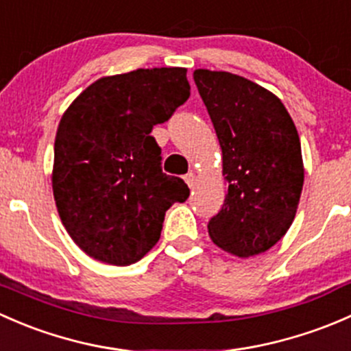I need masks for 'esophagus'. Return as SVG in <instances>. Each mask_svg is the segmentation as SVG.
Wrapping results in <instances>:
<instances>
[{
	"label": "esophagus",
	"mask_w": 351,
	"mask_h": 351,
	"mask_svg": "<svg viewBox=\"0 0 351 351\" xmlns=\"http://www.w3.org/2000/svg\"><path fill=\"white\" fill-rule=\"evenodd\" d=\"M184 180H186V184L191 187V189H194V186H196L197 177H196V174H194V172H189V174L184 176Z\"/></svg>",
	"instance_id": "esophagus-1"
}]
</instances>
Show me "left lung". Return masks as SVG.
<instances>
[{
  "label": "left lung",
  "instance_id": "1",
  "mask_svg": "<svg viewBox=\"0 0 351 351\" xmlns=\"http://www.w3.org/2000/svg\"><path fill=\"white\" fill-rule=\"evenodd\" d=\"M194 82L218 135L228 186L209 237L240 258L263 254L298 211L304 184L298 130L279 97L241 75L196 69Z\"/></svg>",
  "mask_w": 351,
  "mask_h": 351
}]
</instances>
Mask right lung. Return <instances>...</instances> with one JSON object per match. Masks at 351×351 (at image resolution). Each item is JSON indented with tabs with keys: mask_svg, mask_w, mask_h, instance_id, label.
<instances>
[{
	"mask_svg": "<svg viewBox=\"0 0 351 351\" xmlns=\"http://www.w3.org/2000/svg\"><path fill=\"white\" fill-rule=\"evenodd\" d=\"M184 67L97 79L67 108L53 145L52 189L62 225L84 254L132 265L160 238L165 211L189 197L160 167L152 128L191 95Z\"/></svg>",
	"mask_w": 351,
	"mask_h": 351,
	"instance_id": "obj_1",
	"label": "right lung"
}]
</instances>
